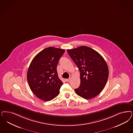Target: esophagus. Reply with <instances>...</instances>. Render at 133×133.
<instances>
[{"label": "esophagus", "instance_id": "obj_1", "mask_svg": "<svg viewBox=\"0 0 133 133\" xmlns=\"http://www.w3.org/2000/svg\"><path fill=\"white\" fill-rule=\"evenodd\" d=\"M70 79H71V78H69L66 79H65V81H66V82H69V81H70Z\"/></svg>", "mask_w": 133, "mask_h": 133}]
</instances>
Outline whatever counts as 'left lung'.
Returning a JSON list of instances; mask_svg holds the SVG:
<instances>
[{
    "mask_svg": "<svg viewBox=\"0 0 133 133\" xmlns=\"http://www.w3.org/2000/svg\"><path fill=\"white\" fill-rule=\"evenodd\" d=\"M67 52L80 72L81 84L75 91L85 99H91L101 93L109 77L105 60L96 50L87 46L68 50Z\"/></svg>",
    "mask_w": 133,
    "mask_h": 133,
    "instance_id": "obj_1",
    "label": "left lung"
}]
</instances>
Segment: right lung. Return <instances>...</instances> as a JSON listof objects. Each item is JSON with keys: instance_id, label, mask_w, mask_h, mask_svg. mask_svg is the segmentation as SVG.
I'll list each match as a JSON object with an SVG mask.
<instances>
[{"instance_id": "right-lung-1", "label": "right lung", "mask_w": 133, "mask_h": 133, "mask_svg": "<svg viewBox=\"0 0 133 133\" xmlns=\"http://www.w3.org/2000/svg\"><path fill=\"white\" fill-rule=\"evenodd\" d=\"M63 49L49 47L42 50L32 59L28 68L27 79L32 92L42 100L49 101L59 94L63 83L56 70Z\"/></svg>"}]
</instances>
